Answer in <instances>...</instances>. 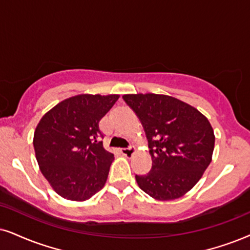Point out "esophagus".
<instances>
[{"label":"esophagus","mask_w":250,"mask_h":250,"mask_svg":"<svg viewBox=\"0 0 250 250\" xmlns=\"http://www.w3.org/2000/svg\"><path fill=\"white\" fill-rule=\"evenodd\" d=\"M136 151V148L134 146H130V147H125V148H122L121 150V153L123 154L125 157H131L132 154H134V152Z\"/></svg>","instance_id":"1"}]
</instances>
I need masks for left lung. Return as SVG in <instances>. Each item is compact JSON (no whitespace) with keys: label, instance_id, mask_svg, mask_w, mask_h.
Instances as JSON below:
<instances>
[{"label":"left lung","instance_id":"1","mask_svg":"<svg viewBox=\"0 0 250 250\" xmlns=\"http://www.w3.org/2000/svg\"><path fill=\"white\" fill-rule=\"evenodd\" d=\"M143 125L152 168L136 175L138 187L158 201L182 197L200 181L212 160L213 129L207 116L166 94L122 97Z\"/></svg>","mask_w":250,"mask_h":250}]
</instances>
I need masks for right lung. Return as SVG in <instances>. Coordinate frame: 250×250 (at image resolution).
I'll list each match as a JSON object with an SVG mask.
<instances>
[{"label": "right lung", "instance_id": "1", "mask_svg": "<svg viewBox=\"0 0 250 250\" xmlns=\"http://www.w3.org/2000/svg\"><path fill=\"white\" fill-rule=\"evenodd\" d=\"M119 94H77L38 123L33 136L39 168L56 194L84 202L105 186L114 156L104 148L99 122Z\"/></svg>", "mask_w": 250, "mask_h": 250}]
</instances>
